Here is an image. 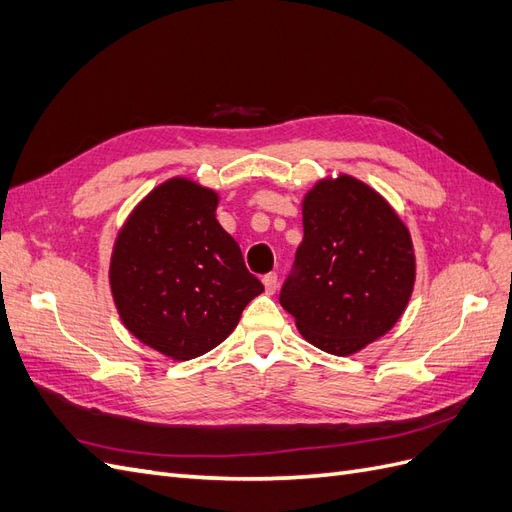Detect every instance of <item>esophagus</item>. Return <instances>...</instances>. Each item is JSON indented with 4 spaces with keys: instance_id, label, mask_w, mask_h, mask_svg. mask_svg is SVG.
I'll list each match as a JSON object with an SVG mask.
<instances>
[{
    "instance_id": "esophagus-1",
    "label": "esophagus",
    "mask_w": 512,
    "mask_h": 512,
    "mask_svg": "<svg viewBox=\"0 0 512 512\" xmlns=\"http://www.w3.org/2000/svg\"><path fill=\"white\" fill-rule=\"evenodd\" d=\"M262 284H265V290L269 294H273L277 290V273H267L262 275Z\"/></svg>"
}]
</instances>
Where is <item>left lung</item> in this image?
<instances>
[{
    "label": "left lung",
    "instance_id": "1",
    "mask_svg": "<svg viewBox=\"0 0 512 512\" xmlns=\"http://www.w3.org/2000/svg\"><path fill=\"white\" fill-rule=\"evenodd\" d=\"M410 232L363 181H318L280 303L316 348L348 356L393 329L414 288Z\"/></svg>",
    "mask_w": 512,
    "mask_h": 512
}]
</instances>
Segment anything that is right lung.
I'll return each mask as SVG.
<instances>
[{
	"label": "right lung",
	"instance_id": "1",
	"mask_svg": "<svg viewBox=\"0 0 512 512\" xmlns=\"http://www.w3.org/2000/svg\"><path fill=\"white\" fill-rule=\"evenodd\" d=\"M215 209L218 194L175 177L138 203L115 241L111 290L121 322L175 361L222 344L265 290Z\"/></svg>",
	"mask_w": 512,
	"mask_h": 512
}]
</instances>
